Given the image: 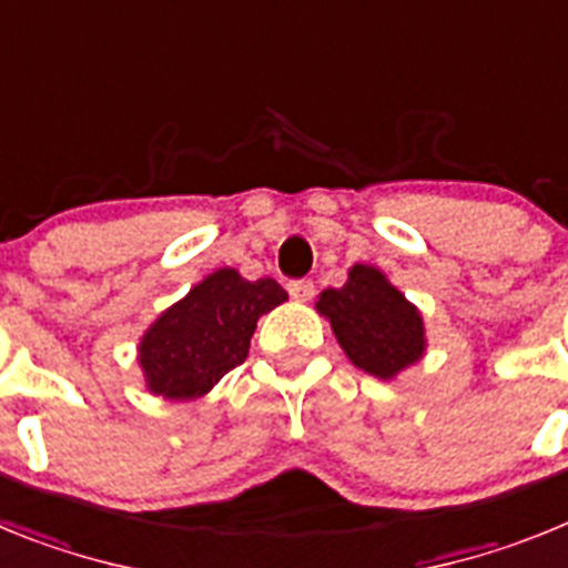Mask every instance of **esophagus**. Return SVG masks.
I'll list each match as a JSON object with an SVG mask.
<instances>
[{"label": "esophagus", "instance_id": "34e87169", "mask_svg": "<svg viewBox=\"0 0 568 568\" xmlns=\"http://www.w3.org/2000/svg\"><path fill=\"white\" fill-rule=\"evenodd\" d=\"M287 293L293 295L295 301H310L315 295V284L310 278H293L287 284Z\"/></svg>", "mask_w": 568, "mask_h": 568}]
</instances>
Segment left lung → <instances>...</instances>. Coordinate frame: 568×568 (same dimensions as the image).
<instances>
[{
	"mask_svg": "<svg viewBox=\"0 0 568 568\" xmlns=\"http://www.w3.org/2000/svg\"><path fill=\"white\" fill-rule=\"evenodd\" d=\"M318 313L327 315L341 349L375 378H393L424 355V321L418 310L366 264H355L341 290H324Z\"/></svg>",
	"mask_w": 568,
	"mask_h": 568,
	"instance_id": "obj_1",
	"label": "left lung"
}]
</instances>
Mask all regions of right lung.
<instances>
[{"label":"right lung","instance_id":"obj_1","mask_svg":"<svg viewBox=\"0 0 568 568\" xmlns=\"http://www.w3.org/2000/svg\"><path fill=\"white\" fill-rule=\"evenodd\" d=\"M281 301L287 293L278 281H247L230 267L215 270L144 333L139 361L150 393L173 400L210 393L244 364L255 321Z\"/></svg>","mask_w":568,"mask_h":568}]
</instances>
